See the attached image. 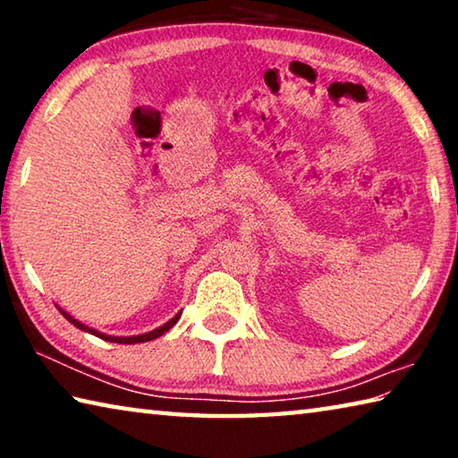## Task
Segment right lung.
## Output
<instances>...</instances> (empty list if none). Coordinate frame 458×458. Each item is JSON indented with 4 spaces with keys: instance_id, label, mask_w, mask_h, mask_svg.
Masks as SVG:
<instances>
[{
    "instance_id": "add662e5",
    "label": "right lung",
    "mask_w": 458,
    "mask_h": 458,
    "mask_svg": "<svg viewBox=\"0 0 458 458\" xmlns=\"http://www.w3.org/2000/svg\"><path fill=\"white\" fill-rule=\"evenodd\" d=\"M60 313L64 315L66 319L74 325V327H79V329L87 331V333H92V335H95V337H100V339H105V341H113V344H125V345H131V344H145V341L157 339L159 335H164V333H167L169 329H172L174 325H175L177 321H180V317H182V313H177V315L174 317V319H169L165 325H161V327L153 329V331H149V333H141V335H133V337H113V335H105V333H100V331L92 329V327H87V325L81 323V321H76L72 315H68L66 311H62V309H60Z\"/></svg>"
}]
</instances>
